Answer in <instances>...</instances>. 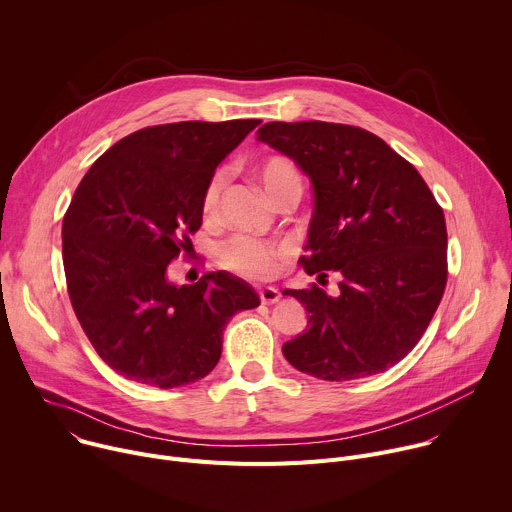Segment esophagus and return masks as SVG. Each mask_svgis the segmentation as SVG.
<instances>
[{
	"label": "esophagus",
	"mask_w": 512,
	"mask_h": 512,
	"mask_svg": "<svg viewBox=\"0 0 512 512\" xmlns=\"http://www.w3.org/2000/svg\"><path fill=\"white\" fill-rule=\"evenodd\" d=\"M259 298H261L263 304H269V306L277 304L279 302V291L275 287H271V285L259 287Z\"/></svg>",
	"instance_id": "esophagus-1"
}]
</instances>
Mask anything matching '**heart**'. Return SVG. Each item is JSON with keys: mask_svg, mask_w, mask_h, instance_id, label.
<instances>
[{"mask_svg": "<svg viewBox=\"0 0 512 512\" xmlns=\"http://www.w3.org/2000/svg\"><path fill=\"white\" fill-rule=\"evenodd\" d=\"M255 176L259 178L261 186L265 188L267 196L273 202L281 200L291 192H302V178L294 168V164L285 158L273 156V158L261 160L255 168ZM221 190H223V176L216 174L210 178L202 194L204 214H212L218 208ZM277 259H279V251L275 247L259 243L249 237H233L218 247V261H221L227 269L251 279H265L273 275V271L277 269Z\"/></svg>", "mask_w": 512, "mask_h": 512, "instance_id": "heart-1", "label": "heart"}]
</instances>
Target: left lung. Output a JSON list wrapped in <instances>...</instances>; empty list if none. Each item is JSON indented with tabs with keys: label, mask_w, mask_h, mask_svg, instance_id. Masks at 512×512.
I'll return each mask as SVG.
<instances>
[{
	"label": "left lung",
	"mask_w": 512,
	"mask_h": 512,
	"mask_svg": "<svg viewBox=\"0 0 512 512\" xmlns=\"http://www.w3.org/2000/svg\"><path fill=\"white\" fill-rule=\"evenodd\" d=\"M257 139L294 160L314 188L304 269L338 294L283 289L308 310L283 344L291 367L322 381L387 371L423 336L448 279V233L419 172L371 131L326 121H271Z\"/></svg>",
	"instance_id": "1"
}]
</instances>
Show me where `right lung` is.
Segmentation results:
<instances>
[{"mask_svg":"<svg viewBox=\"0 0 512 512\" xmlns=\"http://www.w3.org/2000/svg\"><path fill=\"white\" fill-rule=\"evenodd\" d=\"M180 121L139 129L91 166L62 221L72 310L109 367L129 381L174 389L204 379L223 352L229 320L259 306L227 273L194 285L168 279L192 247L202 194L216 166L259 125Z\"/></svg>","mask_w":512,"mask_h":512,"instance_id":"1","label":"right lung"}]
</instances>
